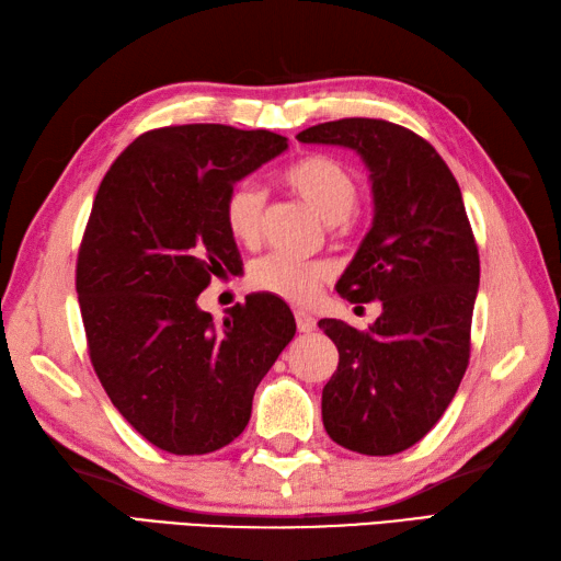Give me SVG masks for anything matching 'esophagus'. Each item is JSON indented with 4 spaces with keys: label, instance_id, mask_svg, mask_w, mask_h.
I'll list each match as a JSON object with an SVG mask.
<instances>
[{
    "label": "esophagus",
    "instance_id": "esophagus-1",
    "mask_svg": "<svg viewBox=\"0 0 561 561\" xmlns=\"http://www.w3.org/2000/svg\"><path fill=\"white\" fill-rule=\"evenodd\" d=\"M294 316H296V328H299V332H313L316 330L318 323H316L313 316H308L304 311H296Z\"/></svg>",
    "mask_w": 561,
    "mask_h": 561
}]
</instances>
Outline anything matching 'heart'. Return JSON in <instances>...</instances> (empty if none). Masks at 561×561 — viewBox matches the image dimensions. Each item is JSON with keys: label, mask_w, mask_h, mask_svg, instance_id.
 Returning a JSON list of instances; mask_svg holds the SVG:
<instances>
[{"label": "heart", "mask_w": 561, "mask_h": 561, "mask_svg": "<svg viewBox=\"0 0 561 561\" xmlns=\"http://www.w3.org/2000/svg\"><path fill=\"white\" fill-rule=\"evenodd\" d=\"M282 183L328 224L347 219L359 202V187H356L354 175L340 161L320 157V153L287 165L282 173ZM262 207H265V197L250 181L236 183L226 193L224 224L233 241L243 245H255L260 241ZM330 277L332 267L328 262H301L279 253L255 260L248 270V284L255 291L291 304H311Z\"/></svg>", "instance_id": "obj_1"}]
</instances>
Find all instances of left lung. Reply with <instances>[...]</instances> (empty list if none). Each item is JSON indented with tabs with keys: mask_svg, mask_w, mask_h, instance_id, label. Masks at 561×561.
I'll return each instance as SVG.
<instances>
[{
	"mask_svg": "<svg viewBox=\"0 0 561 561\" xmlns=\"http://www.w3.org/2000/svg\"><path fill=\"white\" fill-rule=\"evenodd\" d=\"M296 139L354 149L371 173V229L337 291L350 304L378 299L383 313L368 330L318 323L340 352L323 388V424L344 448L392 456L432 432L468 368L478 243L456 178L420 135L344 117Z\"/></svg>",
	"mask_w": 561,
	"mask_h": 561,
	"instance_id": "8db88e82",
	"label": "left lung"
}]
</instances>
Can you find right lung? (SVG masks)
<instances>
[{"mask_svg":"<svg viewBox=\"0 0 561 561\" xmlns=\"http://www.w3.org/2000/svg\"><path fill=\"white\" fill-rule=\"evenodd\" d=\"M267 129L178 125L137 137L93 199L77 260V294L93 371L149 444L202 456L241 436L255 388L296 323L265 294L224 323L197 296L233 270L224 197L287 151Z\"/></svg>","mask_w":561,"mask_h":561,"instance_id":"obj_1","label":"right lung"}]
</instances>
